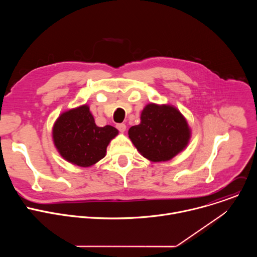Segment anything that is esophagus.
Listing matches in <instances>:
<instances>
[{
  "label": "esophagus",
  "mask_w": 257,
  "mask_h": 257,
  "mask_svg": "<svg viewBox=\"0 0 257 257\" xmlns=\"http://www.w3.org/2000/svg\"><path fill=\"white\" fill-rule=\"evenodd\" d=\"M116 127L120 132H125V130H126V125L125 124H118Z\"/></svg>",
  "instance_id": "34e87169"
}]
</instances>
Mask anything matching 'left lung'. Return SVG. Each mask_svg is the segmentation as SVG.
<instances>
[{
    "label": "left lung",
    "mask_w": 257,
    "mask_h": 257,
    "mask_svg": "<svg viewBox=\"0 0 257 257\" xmlns=\"http://www.w3.org/2000/svg\"><path fill=\"white\" fill-rule=\"evenodd\" d=\"M128 135L139 154L151 162H167L184 151L191 138L185 117L171 104H146L140 124L132 126Z\"/></svg>",
    "instance_id": "1"
}]
</instances>
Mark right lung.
<instances>
[{
  "label": "right lung",
  "mask_w": 257,
  "mask_h": 257,
  "mask_svg": "<svg viewBox=\"0 0 257 257\" xmlns=\"http://www.w3.org/2000/svg\"><path fill=\"white\" fill-rule=\"evenodd\" d=\"M119 131L96 126L87 104L62 113L53 126V141L61 157L72 165L87 168L105 157L106 148Z\"/></svg>",
  "instance_id": "1"
}]
</instances>
